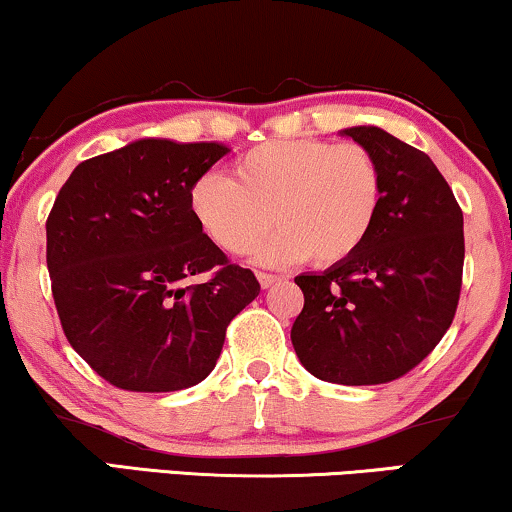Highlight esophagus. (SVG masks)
Returning <instances> with one entry per match:
<instances>
[{"mask_svg":"<svg viewBox=\"0 0 512 512\" xmlns=\"http://www.w3.org/2000/svg\"><path fill=\"white\" fill-rule=\"evenodd\" d=\"M256 277H258V282H261L263 289H270L272 284L282 282L280 275H270V272H256Z\"/></svg>","mask_w":512,"mask_h":512,"instance_id":"esophagus-1","label":"esophagus"}]
</instances>
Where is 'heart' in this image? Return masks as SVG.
<instances>
[{
	"mask_svg": "<svg viewBox=\"0 0 512 512\" xmlns=\"http://www.w3.org/2000/svg\"><path fill=\"white\" fill-rule=\"evenodd\" d=\"M386 197L381 164L360 143L324 138L268 141L235 159V178L207 171L190 188L202 230L228 254L254 249L258 263L313 258L329 268L353 258L376 228Z\"/></svg>",
	"mask_w": 512,
	"mask_h": 512,
	"instance_id": "heart-1",
	"label": "heart"
}]
</instances>
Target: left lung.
<instances>
[{
    "instance_id": "obj_1",
    "label": "left lung",
    "mask_w": 512,
    "mask_h": 512,
    "mask_svg": "<svg viewBox=\"0 0 512 512\" xmlns=\"http://www.w3.org/2000/svg\"><path fill=\"white\" fill-rule=\"evenodd\" d=\"M374 152L386 197L353 258L303 272L291 343L310 374L341 386L395 381L421 364L454 320L463 277V211L426 152L378 126L345 129Z\"/></svg>"
}]
</instances>
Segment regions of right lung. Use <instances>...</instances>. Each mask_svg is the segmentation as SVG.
<instances>
[{"instance_id": "obj_1", "label": "right lung", "mask_w": 512, "mask_h": 512, "mask_svg": "<svg viewBox=\"0 0 512 512\" xmlns=\"http://www.w3.org/2000/svg\"><path fill=\"white\" fill-rule=\"evenodd\" d=\"M221 143L141 138L72 171L46 218V268L72 348L134 393L197 386L225 329L254 301V272L230 263L192 216L190 188ZM199 271L207 283L184 287Z\"/></svg>"}]
</instances>
